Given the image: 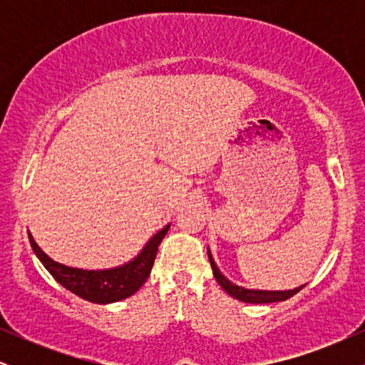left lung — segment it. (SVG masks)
I'll list each match as a JSON object with an SVG mask.
<instances>
[{"instance_id": "obj_1", "label": "left lung", "mask_w": 365, "mask_h": 365, "mask_svg": "<svg viewBox=\"0 0 365 365\" xmlns=\"http://www.w3.org/2000/svg\"><path fill=\"white\" fill-rule=\"evenodd\" d=\"M207 255H209V262H211V267H212V274H215L216 282L221 284V288L228 293V295H232L233 299L240 300V302H247V304H273V302H282V300H287L290 299V297L295 295V293H299L300 290L304 288L299 287V288H293V290H283V292H267V290H249V288H244V287H238V284L232 283L230 279H226L223 274H221V271L217 269L215 259H212L211 252L207 250Z\"/></svg>"}]
</instances>
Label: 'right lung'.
Wrapping results in <instances>:
<instances>
[{
    "label": "right lung",
    "mask_w": 365,
    "mask_h": 365,
    "mask_svg": "<svg viewBox=\"0 0 365 365\" xmlns=\"http://www.w3.org/2000/svg\"><path fill=\"white\" fill-rule=\"evenodd\" d=\"M168 228L170 225H166L161 232H158L156 235L150 238L148 245L142 249V252L133 261L123 264V266L113 267V269L101 271L65 266V264L53 261L48 254H44L31 233H29V242H31L32 250L39 257V261L44 264L49 274L61 287H65L66 290L75 293L83 300H89L92 304H113L133 295L145 283V279L150 274V269H153L158 247L168 233Z\"/></svg>",
    "instance_id": "right-lung-1"
}]
</instances>
